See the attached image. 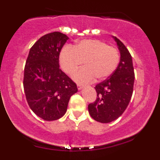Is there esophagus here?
<instances>
[{"mask_svg": "<svg viewBox=\"0 0 160 160\" xmlns=\"http://www.w3.org/2000/svg\"><path fill=\"white\" fill-rule=\"evenodd\" d=\"M82 88H83V86L80 85V84H78V89L79 90H80V89H82Z\"/></svg>", "mask_w": 160, "mask_h": 160, "instance_id": "34e87169", "label": "esophagus"}]
</instances>
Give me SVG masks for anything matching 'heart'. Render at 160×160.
<instances>
[{
  "mask_svg": "<svg viewBox=\"0 0 160 160\" xmlns=\"http://www.w3.org/2000/svg\"><path fill=\"white\" fill-rule=\"evenodd\" d=\"M62 70L73 76L84 62L85 68L74 77L79 83L103 80L113 74L120 62L118 50L98 40H83L74 47L66 46L59 56Z\"/></svg>",
  "mask_w": 160,
  "mask_h": 160,
  "instance_id": "1",
  "label": "heart"
}]
</instances>
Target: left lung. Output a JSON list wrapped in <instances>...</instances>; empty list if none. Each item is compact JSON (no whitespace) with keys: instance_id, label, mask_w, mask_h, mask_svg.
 <instances>
[{"instance_id":"obj_1","label":"left lung","mask_w":160,"mask_h":160,"mask_svg":"<svg viewBox=\"0 0 160 160\" xmlns=\"http://www.w3.org/2000/svg\"><path fill=\"white\" fill-rule=\"evenodd\" d=\"M113 38L120 52V63L109 78L95 86L96 100L88 105L91 117L102 123L111 122L122 114L132 95L135 81L131 54L118 38Z\"/></svg>"}]
</instances>
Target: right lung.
I'll return each instance as SVG.
<instances>
[{"label": "right lung", "mask_w": 160, "mask_h": 160, "mask_svg": "<svg viewBox=\"0 0 160 160\" xmlns=\"http://www.w3.org/2000/svg\"><path fill=\"white\" fill-rule=\"evenodd\" d=\"M68 37L55 32L32 46L24 70L23 86L29 107L47 121L65 115L70 98L78 92L76 83L59 68L58 58Z\"/></svg>", "instance_id": "right-lung-1"}]
</instances>
